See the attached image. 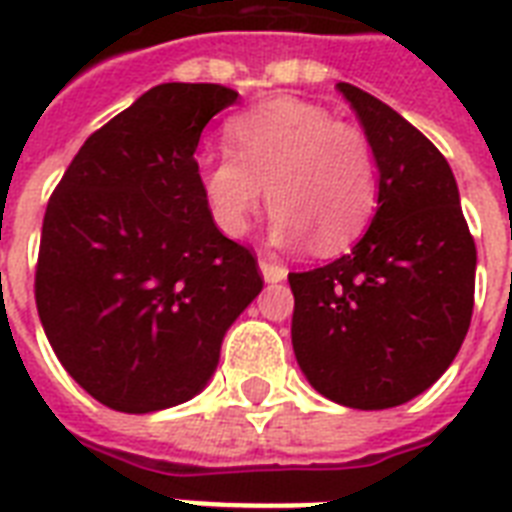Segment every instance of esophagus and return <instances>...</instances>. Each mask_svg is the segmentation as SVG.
Instances as JSON below:
<instances>
[{
    "label": "esophagus",
    "instance_id": "obj_1",
    "mask_svg": "<svg viewBox=\"0 0 512 512\" xmlns=\"http://www.w3.org/2000/svg\"><path fill=\"white\" fill-rule=\"evenodd\" d=\"M260 273H263V279L268 281V284H279V281L287 279V268L279 263H271V260H260Z\"/></svg>",
    "mask_w": 512,
    "mask_h": 512
}]
</instances>
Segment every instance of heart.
<instances>
[{
  "instance_id": "obj_1",
  "label": "heart",
  "mask_w": 512,
  "mask_h": 512,
  "mask_svg": "<svg viewBox=\"0 0 512 512\" xmlns=\"http://www.w3.org/2000/svg\"><path fill=\"white\" fill-rule=\"evenodd\" d=\"M231 151L199 159V185L215 225L239 239L260 204H273L271 239L340 252L377 207V164L364 132L321 106L276 98L228 124Z\"/></svg>"
}]
</instances>
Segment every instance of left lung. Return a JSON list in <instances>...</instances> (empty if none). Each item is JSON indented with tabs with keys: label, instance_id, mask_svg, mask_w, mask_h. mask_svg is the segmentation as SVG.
Returning <instances> with one entry per match:
<instances>
[{
	"label": "left lung",
	"instance_id": "8db88e82",
	"mask_svg": "<svg viewBox=\"0 0 512 512\" xmlns=\"http://www.w3.org/2000/svg\"><path fill=\"white\" fill-rule=\"evenodd\" d=\"M380 172L377 212L350 255L289 273L305 380L350 409H390L449 369L468 335L476 244L441 151L369 92L340 82Z\"/></svg>",
	"mask_w": 512,
	"mask_h": 512
}]
</instances>
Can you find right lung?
Returning <instances> with one entry per match:
<instances>
[{"instance_id":"right-lung-1","label":"right lung","mask_w":512,"mask_h":512,"mask_svg":"<svg viewBox=\"0 0 512 512\" xmlns=\"http://www.w3.org/2000/svg\"><path fill=\"white\" fill-rule=\"evenodd\" d=\"M239 92L159 84L84 140L44 212L36 308L71 377L148 414L207 388L225 332L263 289L209 215L193 159Z\"/></svg>"}]
</instances>
